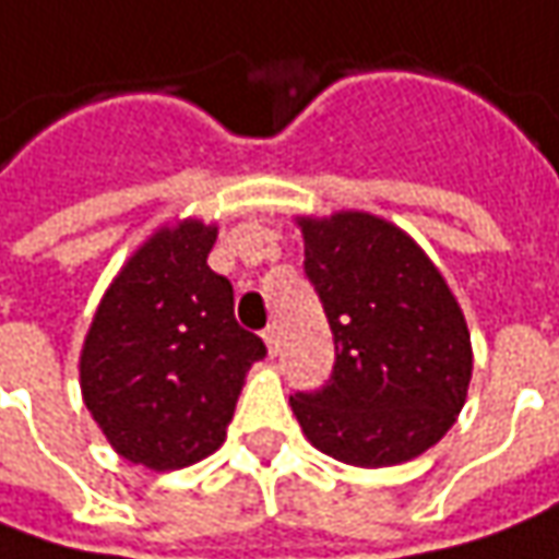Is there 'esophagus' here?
Listing matches in <instances>:
<instances>
[{"instance_id":"esophagus-1","label":"esophagus","mask_w":559,"mask_h":559,"mask_svg":"<svg viewBox=\"0 0 559 559\" xmlns=\"http://www.w3.org/2000/svg\"><path fill=\"white\" fill-rule=\"evenodd\" d=\"M262 340H265V346H269V356H275V353H278V324H269V328L262 331Z\"/></svg>"}]
</instances>
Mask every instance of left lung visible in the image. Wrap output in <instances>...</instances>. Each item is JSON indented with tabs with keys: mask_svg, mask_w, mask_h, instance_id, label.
Returning <instances> with one entry per match:
<instances>
[{
	"mask_svg": "<svg viewBox=\"0 0 559 559\" xmlns=\"http://www.w3.org/2000/svg\"><path fill=\"white\" fill-rule=\"evenodd\" d=\"M306 275L334 334V374L290 395L318 452L393 467L433 449L467 402L473 346L433 260L399 225L361 210L297 216Z\"/></svg>",
	"mask_w": 559,
	"mask_h": 559,
	"instance_id": "left-lung-1",
	"label": "left lung"
}]
</instances>
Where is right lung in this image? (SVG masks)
I'll list each match as a JSON object with an SVG mask.
<instances>
[{
  "label": "right lung",
  "mask_w": 559,
  "mask_h": 559,
  "mask_svg": "<svg viewBox=\"0 0 559 559\" xmlns=\"http://www.w3.org/2000/svg\"><path fill=\"white\" fill-rule=\"evenodd\" d=\"M216 225H160L117 272L80 353V390L110 449L182 471L225 442L265 343L235 321V290L206 257Z\"/></svg>",
  "instance_id": "add662e5"
}]
</instances>
